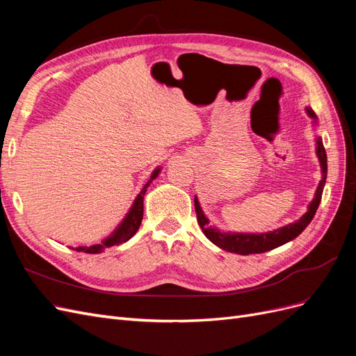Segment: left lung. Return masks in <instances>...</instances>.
<instances>
[{
    "label": "left lung",
    "instance_id": "8db88e82",
    "mask_svg": "<svg viewBox=\"0 0 356 356\" xmlns=\"http://www.w3.org/2000/svg\"><path fill=\"white\" fill-rule=\"evenodd\" d=\"M307 114L316 120L315 113L312 111L310 108H307ZM316 153H318V159L321 161V168H322V179H321L319 186H318L315 199L312 200V203H310L309 211L300 220L285 225V227H282V229H277L275 232H268V233H261V234L221 233L220 230L211 227L209 220L204 217L203 212H202V208H200V204L197 202V197H195V209H196V215H197V222L200 225L202 232L204 233V236H207V238L212 243L220 246L221 250H225L229 252H234V254H241V255L261 254V252H266V251L275 250V248L296 239L297 236L307 227L309 222L314 220L316 209H318L321 199H322V191H324V186H325L327 153H325V148H324V144H322L321 138L316 139Z\"/></svg>",
    "mask_w": 356,
    "mask_h": 356
}]
</instances>
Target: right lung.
I'll list each match as a JSON object with an SVG mask.
<instances>
[{
  "label": "right lung",
  "instance_id": "obj_1",
  "mask_svg": "<svg viewBox=\"0 0 356 356\" xmlns=\"http://www.w3.org/2000/svg\"><path fill=\"white\" fill-rule=\"evenodd\" d=\"M159 170L160 169H156L153 172L152 179L147 182L145 187L141 190V193H139L138 197L135 199V202L132 204L131 211H129V213L126 215V218L123 220V222L120 225H118V227L115 229V232L110 236V238H106L102 243L92 245V246H79V248H75V250H77L79 252H86V254H99V252L105 251V248L120 245V243H124V242H127L129 239H131L132 236L138 232L139 225H141V221H143V215H144V195H145V191H147V187L149 186V182H152L159 175Z\"/></svg>",
  "mask_w": 356,
  "mask_h": 356
}]
</instances>
